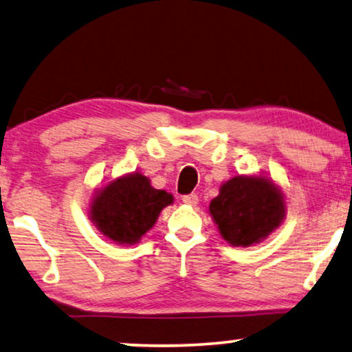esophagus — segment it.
I'll return each mask as SVG.
<instances>
[{"mask_svg": "<svg viewBox=\"0 0 352 352\" xmlns=\"http://www.w3.org/2000/svg\"><path fill=\"white\" fill-rule=\"evenodd\" d=\"M182 201L185 202L186 206H196V204H199V196L197 194H188V196H183Z\"/></svg>", "mask_w": 352, "mask_h": 352, "instance_id": "obj_1", "label": "esophagus"}]
</instances>
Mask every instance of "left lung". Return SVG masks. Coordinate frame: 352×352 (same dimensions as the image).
Returning <instances> with one entry per match:
<instances>
[{"label":"left lung","instance_id":"8db88e82","mask_svg":"<svg viewBox=\"0 0 352 352\" xmlns=\"http://www.w3.org/2000/svg\"><path fill=\"white\" fill-rule=\"evenodd\" d=\"M208 212L232 246L261 243L286 217L285 196L264 175H237L223 183Z\"/></svg>","mask_w":352,"mask_h":352}]
</instances>
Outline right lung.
Returning <instances> with one entry per match:
<instances>
[{
    "instance_id": "1",
    "label": "right lung",
    "mask_w": 352,
    "mask_h": 352,
    "mask_svg": "<svg viewBox=\"0 0 352 352\" xmlns=\"http://www.w3.org/2000/svg\"><path fill=\"white\" fill-rule=\"evenodd\" d=\"M174 202L164 190H155L145 175L118 177L96 191L90 219L104 237L117 245H135L155 226L162 208Z\"/></svg>"
}]
</instances>
